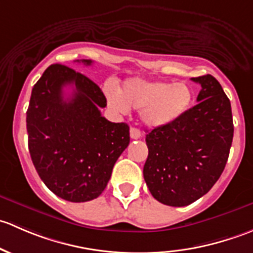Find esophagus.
Returning a JSON list of instances; mask_svg holds the SVG:
<instances>
[{
    "mask_svg": "<svg viewBox=\"0 0 253 253\" xmlns=\"http://www.w3.org/2000/svg\"><path fill=\"white\" fill-rule=\"evenodd\" d=\"M129 134H131L132 139H138L142 137L141 131H139L138 128H136V127H132V128L129 129Z\"/></svg>",
    "mask_w": 253,
    "mask_h": 253,
    "instance_id": "34e87169",
    "label": "esophagus"
}]
</instances>
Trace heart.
<instances>
[{"label": "heart", "mask_w": 253, "mask_h": 253, "mask_svg": "<svg viewBox=\"0 0 253 253\" xmlns=\"http://www.w3.org/2000/svg\"><path fill=\"white\" fill-rule=\"evenodd\" d=\"M109 105L120 114L129 108L142 109L141 119L150 128H163L174 125L190 110L193 103L192 88L186 82L145 81L129 78L120 91L114 84L104 86Z\"/></svg>", "instance_id": "obj_1"}]
</instances>
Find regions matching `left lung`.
Here are the masks:
<instances>
[{
	"label": "left lung",
	"mask_w": 253,
	"mask_h": 253,
	"mask_svg": "<svg viewBox=\"0 0 253 253\" xmlns=\"http://www.w3.org/2000/svg\"><path fill=\"white\" fill-rule=\"evenodd\" d=\"M201 84L198 104L177 122L148 132L143 176L153 197L185 207L205 196L225 168L234 136L230 100L213 76L191 78Z\"/></svg>",
	"instance_id": "obj_1"
}]
</instances>
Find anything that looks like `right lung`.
<instances>
[{"instance_id":"add662e5","label":"right lung","mask_w":253,"mask_h":253,"mask_svg":"<svg viewBox=\"0 0 253 253\" xmlns=\"http://www.w3.org/2000/svg\"><path fill=\"white\" fill-rule=\"evenodd\" d=\"M91 65L90 60H81ZM72 86L66 98L63 88ZM106 98L91 79L51 65L35 83L27 111L28 147L46 187L70 202L99 197L129 143L128 125L101 116Z\"/></svg>"}]
</instances>
